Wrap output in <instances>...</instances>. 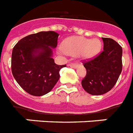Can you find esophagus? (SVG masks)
<instances>
[{"instance_id":"1","label":"esophagus","mask_w":133,"mask_h":133,"mask_svg":"<svg viewBox=\"0 0 133 133\" xmlns=\"http://www.w3.org/2000/svg\"><path fill=\"white\" fill-rule=\"evenodd\" d=\"M69 66H71L72 68H74V69H76V68L78 67V65H77V64H75V63H70L69 64Z\"/></svg>"}]
</instances>
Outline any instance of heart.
Returning a JSON list of instances; mask_svg holds the SVG:
<instances>
[{
	"mask_svg": "<svg viewBox=\"0 0 133 133\" xmlns=\"http://www.w3.org/2000/svg\"><path fill=\"white\" fill-rule=\"evenodd\" d=\"M62 50L69 56L79 55L84 60H90L100 52L102 42L97 38L73 36L66 38L61 44Z\"/></svg>",
	"mask_w": 133,
	"mask_h": 133,
	"instance_id": "heart-1",
	"label": "heart"
}]
</instances>
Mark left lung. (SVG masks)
I'll list each match as a JSON object with an SVG mask.
<instances>
[{"label": "left lung", "mask_w": 133, "mask_h": 133, "mask_svg": "<svg viewBox=\"0 0 133 133\" xmlns=\"http://www.w3.org/2000/svg\"><path fill=\"white\" fill-rule=\"evenodd\" d=\"M102 38L104 51L93 60L84 63L87 75L82 80V86L93 95H103L110 91L122 70V46L111 38Z\"/></svg>", "instance_id": "8db88e82"}]
</instances>
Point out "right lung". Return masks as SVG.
I'll return each mask as SVG.
<instances>
[{"instance_id":"right-lung-1","label":"right lung","mask_w":133,"mask_h":133,"mask_svg":"<svg viewBox=\"0 0 133 133\" xmlns=\"http://www.w3.org/2000/svg\"><path fill=\"white\" fill-rule=\"evenodd\" d=\"M59 34L40 31L22 38L14 46L11 55V71L26 93L42 96L51 91L60 78V71L66 65L55 63L53 50Z\"/></svg>"}]
</instances>
